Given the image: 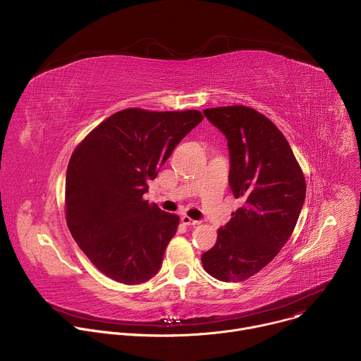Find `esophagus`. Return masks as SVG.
I'll return each instance as SVG.
<instances>
[{
	"mask_svg": "<svg viewBox=\"0 0 361 361\" xmlns=\"http://www.w3.org/2000/svg\"><path fill=\"white\" fill-rule=\"evenodd\" d=\"M181 223H183L184 226H197V224H198L197 220H192V219L188 217V216H183V217H181Z\"/></svg>",
	"mask_w": 361,
	"mask_h": 361,
	"instance_id": "34e87169",
	"label": "esophagus"
}]
</instances>
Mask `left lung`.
<instances>
[{
    "instance_id": "obj_1",
    "label": "left lung",
    "mask_w": 361,
    "mask_h": 361,
    "mask_svg": "<svg viewBox=\"0 0 361 361\" xmlns=\"http://www.w3.org/2000/svg\"><path fill=\"white\" fill-rule=\"evenodd\" d=\"M228 140V183L243 205L201 255L220 281H244L264 269L287 243L305 198V178L293 149L264 114L245 106L205 109Z\"/></svg>"
}]
</instances>
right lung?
I'll list each match as a JSON object with an SVG mask.
<instances>
[{
	"mask_svg": "<svg viewBox=\"0 0 361 361\" xmlns=\"http://www.w3.org/2000/svg\"><path fill=\"white\" fill-rule=\"evenodd\" d=\"M198 110H121L73 151L66 177V220L88 260L123 284L161 267L180 217L144 200L176 145L202 121Z\"/></svg>",
	"mask_w": 361,
	"mask_h": 361,
	"instance_id": "add662e5",
	"label": "right lung"
}]
</instances>
